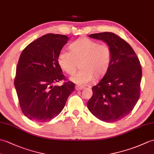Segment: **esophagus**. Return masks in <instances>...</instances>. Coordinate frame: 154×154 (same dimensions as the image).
I'll return each mask as SVG.
<instances>
[{"mask_svg": "<svg viewBox=\"0 0 154 154\" xmlns=\"http://www.w3.org/2000/svg\"><path fill=\"white\" fill-rule=\"evenodd\" d=\"M84 87L81 86V85H76L75 86V89L76 90H82L84 89Z\"/></svg>", "mask_w": 154, "mask_h": 154, "instance_id": "obj_1", "label": "esophagus"}]
</instances>
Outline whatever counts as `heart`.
Wrapping results in <instances>:
<instances>
[{"instance_id": "heart-1", "label": "heart", "mask_w": 154, "mask_h": 154, "mask_svg": "<svg viewBox=\"0 0 154 154\" xmlns=\"http://www.w3.org/2000/svg\"><path fill=\"white\" fill-rule=\"evenodd\" d=\"M70 51L62 49L57 61L65 73L73 75L80 63L81 70L71 77L79 85H86L95 77L99 79L109 70L112 60V49L106 44H100L88 38H81L69 45Z\"/></svg>"}]
</instances>
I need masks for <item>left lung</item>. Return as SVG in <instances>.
I'll list each match as a JSON object with an SVG mask.
<instances>
[{
  "label": "left lung",
  "instance_id": "obj_1",
  "mask_svg": "<svg viewBox=\"0 0 154 154\" xmlns=\"http://www.w3.org/2000/svg\"><path fill=\"white\" fill-rule=\"evenodd\" d=\"M112 49V60L103 79L92 88L87 107L94 116L106 122L126 117L134 109L140 96L142 67L128 43L112 32L93 34Z\"/></svg>",
  "mask_w": 154,
  "mask_h": 154
}]
</instances>
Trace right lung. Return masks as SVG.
Returning a JSON list of instances; mask_svg holds the SVG:
<instances>
[{"label": "right lung", "instance_id": "obj_1", "mask_svg": "<svg viewBox=\"0 0 154 154\" xmlns=\"http://www.w3.org/2000/svg\"><path fill=\"white\" fill-rule=\"evenodd\" d=\"M68 39L65 35L45 34L28 45L20 56L14 86L22 113L32 121L54 119L75 90V83L67 81L57 61ZM62 80V86H53Z\"/></svg>", "mask_w": 154, "mask_h": 154}]
</instances>
